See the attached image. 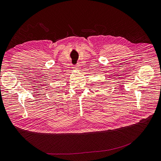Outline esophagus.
Masks as SVG:
<instances>
[{"label": "esophagus", "mask_w": 161, "mask_h": 161, "mask_svg": "<svg viewBox=\"0 0 161 161\" xmlns=\"http://www.w3.org/2000/svg\"><path fill=\"white\" fill-rule=\"evenodd\" d=\"M75 68L76 69H79L80 68V65H77V66H75Z\"/></svg>", "instance_id": "esophagus-1"}]
</instances>
